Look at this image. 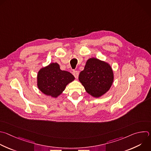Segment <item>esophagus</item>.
<instances>
[{
    "mask_svg": "<svg viewBox=\"0 0 151 151\" xmlns=\"http://www.w3.org/2000/svg\"><path fill=\"white\" fill-rule=\"evenodd\" d=\"M73 75H74V76L75 77V78H78V76H79V72L77 71V70H73V72H72Z\"/></svg>",
    "mask_w": 151,
    "mask_h": 151,
    "instance_id": "1",
    "label": "esophagus"
}]
</instances>
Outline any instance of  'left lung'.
Masks as SVG:
<instances>
[{
    "mask_svg": "<svg viewBox=\"0 0 151 151\" xmlns=\"http://www.w3.org/2000/svg\"><path fill=\"white\" fill-rule=\"evenodd\" d=\"M113 79L111 66L95 58L87 60L83 70L79 75V80L86 91L94 97H99L107 92Z\"/></svg>",
    "mask_w": 151,
    "mask_h": 151,
    "instance_id": "left-lung-1",
    "label": "left lung"
}]
</instances>
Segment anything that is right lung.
Returning <instances> with one entry per match:
<instances>
[{
  "instance_id": "1",
  "label": "right lung",
  "mask_w": 151,
  "mask_h": 151,
  "mask_svg": "<svg viewBox=\"0 0 151 151\" xmlns=\"http://www.w3.org/2000/svg\"><path fill=\"white\" fill-rule=\"evenodd\" d=\"M74 79L75 77L72 73L60 70L57 63H53L38 72L37 85L44 94L57 97L65 90L66 86Z\"/></svg>"
}]
</instances>
